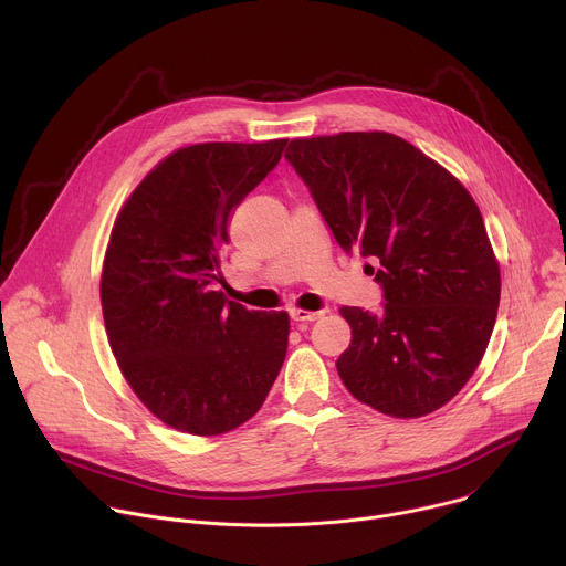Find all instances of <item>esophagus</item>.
<instances>
[{
  "mask_svg": "<svg viewBox=\"0 0 566 566\" xmlns=\"http://www.w3.org/2000/svg\"><path fill=\"white\" fill-rule=\"evenodd\" d=\"M289 313H291V319H295V322H313L322 315L319 311H304V308H291Z\"/></svg>",
  "mask_w": 566,
  "mask_h": 566,
  "instance_id": "obj_1",
  "label": "esophagus"
}]
</instances>
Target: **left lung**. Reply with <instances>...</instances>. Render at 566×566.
Here are the masks:
<instances>
[{
  "label": "left lung",
  "mask_w": 566,
  "mask_h": 566,
  "mask_svg": "<svg viewBox=\"0 0 566 566\" xmlns=\"http://www.w3.org/2000/svg\"><path fill=\"white\" fill-rule=\"evenodd\" d=\"M284 156L340 249L380 264L382 311L340 308L352 327L336 363L345 387L396 419L439 410L481 363L500 306V264L474 199L387 132L295 138Z\"/></svg>",
  "instance_id": "left-lung-1"
}]
</instances>
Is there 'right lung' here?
<instances>
[{
    "label": "right lung",
    "mask_w": 566,
    "mask_h": 566,
    "mask_svg": "<svg viewBox=\"0 0 566 566\" xmlns=\"http://www.w3.org/2000/svg\"><path fill=\"white\" fill-rule=\"evenodd\" d=\"M286 138L172 151L120 208L101 277L105 329L143 406L214 437L247 423L286 356L289 313L228 300L219 253L232 210L280 164Z\"/></svg>",
    "instance_id": "right-lung-1"
}]
</instances>
